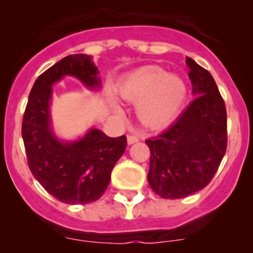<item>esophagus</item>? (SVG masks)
Listing matches in <instances>:
<instances>
[{
    "instance_id": "esophagus-1",
    "label": "esophagus",
    "mask_w": 253,
    "mask_h": 253,
    "mask_svg": "<svg viewBox=\"0 0 253 253\" xmlns=\"http://www.w3.org/2000/svg\"><path fill=\"white\" fill-rule=\"evenodd\" d=\"M138 137H135V135H128V143L129 144H134V143L138 142Z\"/></svg>"
}]
</instances>
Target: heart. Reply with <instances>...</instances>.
Instances as JSON below:
<instances>
[{"instance_id": "obj_1", "label": "heart", "mask_w": 253, "mask_h": 253, "mask_svg": "<svg viewBox=\"0 0 253 253\" xmlns=\"http://www.w3.org/2000/svg\"><path fill=\"white\" fill-rule=\"evenodd\" d=\"M116 90L125 101L138 102V119L152 129L165 128L175 119L187 92L181 78L169 76L158 67L134 71L123 78ZM110 102L116 111H120L114 100Z\"/></svg>"}]
</instances>
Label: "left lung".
I'll return each instance as SVG.
<instances>
[{"label":"left lung","mask_w":253,"mask_h":253,"mask_svg":"<svg viewBox=\"0 0 253 253\" xmlns=\"http://www.w3.org/2000/svg\"><path fill=\"white\" fill-rule=\"evenodd\" d=\"M196 96L173 124L146 140L151 151L148 182L163 199H181L204 189L227 151V110L207 69L186 58Z\"/></svg>","instance_id":"8db88e82"}]
</instances>
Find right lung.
Returning <instances> with one entry per match:
<instances>
[{"label": "right lung", "instance_id": "add662e5", "mask_svg": "<svg viewBox=\"0 0 253 253\" xmlns=\"http://www.w3.org/2000/svg\"><path fill=\"white\" fill-rule=\"evenodd\" d=\"M75 76L86 86H99L97 68L90 55L64 57L37 78L29 95L21 134L31 173L57 200L88 204L101 198L109 186L115 163L124 154L126 137H107L91 129L82 139L62 143L49 128L51 84L63 76Z\"/></svg>", "mask_w": 253, "mask_h": 253}]
</instances>
